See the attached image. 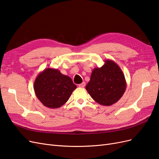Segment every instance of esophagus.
<instances>
[{
  "instance_id": "1",
  "label": "esophagus",
  "mask_w": 159,
  "mask_h": 159,
  "mask_svg": "<svg viewBox=\"0 0 159 159\" xmlns=\"http://www.w3.org/2000/svg\"><path fill=\"white\" fill-rule=\"evenodd\" d=\"M85 85V83L84 81V82H82L81 84H79V87H80V88H84Z\"/></svg>"
}]
</instances>
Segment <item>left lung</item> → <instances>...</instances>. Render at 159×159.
<instances>
[{"label": "left lung", "instance_id": "left-lung-1", "mask_svg": "<svg viewBox=\"0 0 159 159\" xmlns=\"http://www.w3.org/2000/svg\"><path fill=\"white\" fill-rule=\"evenodd\" d=\"M101 68H95L85 89L93 99L102 105L110 106L121 99L127 83L123 71L111 60H105Z\"/></svg>", "mask_w": 159, "mask_h": 159}]
</instances>
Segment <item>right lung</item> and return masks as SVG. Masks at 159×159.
Returning a JSON list of instances; mask_svg holds the SVG:
<instances>
[{"label": "right lung", "instance_id": "right-lung-1", "mask_svg": "<svg viewBox=\"0 0 159 159\" xmlns=\"http://www.w3.org/2000/svg\"><path fill=\"white\" fill-rule=\"evenodd\" d=\"M77 86L69 76L54 68H46L38 74L34 89L40 102L50 109L61 107L69 99Z\"/></svg>", "mask_w": 159, "mask_h": 159}]
</instances>
